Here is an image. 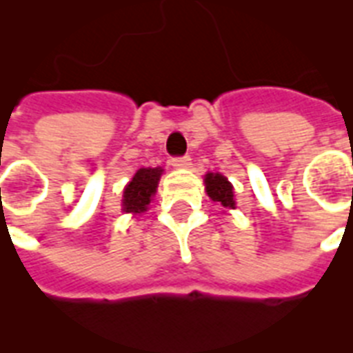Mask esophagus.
<instances>
[{
  "label": "esophagus",
  "instance_id": "34e87169",
  "mask_svg": "<svg viewBox=\"0 0 353 353\" xmlns=\"http://www.w3.org/2000/svg\"><path fill=\"white\" fill-rule=\"evenodd\" d=\"M190 155H181V157H172L170 165L176 168H188L190 166Z\"/></svg>",
  "mask_w": 353,
  "mask_h": 353
}]
</instances>
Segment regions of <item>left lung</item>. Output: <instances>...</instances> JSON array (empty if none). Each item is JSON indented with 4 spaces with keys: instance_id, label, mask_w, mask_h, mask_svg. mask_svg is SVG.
<instances>
[{
    "instance_id": "obj_1",
    "label": "left lung",
    "mask_w": 353,
    "mask_h": 353,
    "mask_svg": "<svg viewBox=\"0 0 353 353\" xmlns=\"http://www.w3.org/2000/svg\"><path fill=\"white\" fill-rule=\"evenodd\" d=\"M205 187L207 194L212 201H220L223 207L234 209V194H232V185L227 181V177L221 174H207L205 177Z\"/></svg>"
}]
</instances>
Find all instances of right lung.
<instances>
[{"mask_svg":"<svg viewBox=\"0 0 353 353\" xmlns=\"http://www.w3.org/2000/svg\"><path fill=\"white\" fill-rule=\"evenodd\" d=\"M161 168H141L133 179L124 188L122 210L124 212H144L150 205V199L155 194L157 181L161 177Z\"/></svg>","mask_w":353,"mask_h":353,"instance_id":"add662e5","label":"right lung"}]
</instances>
